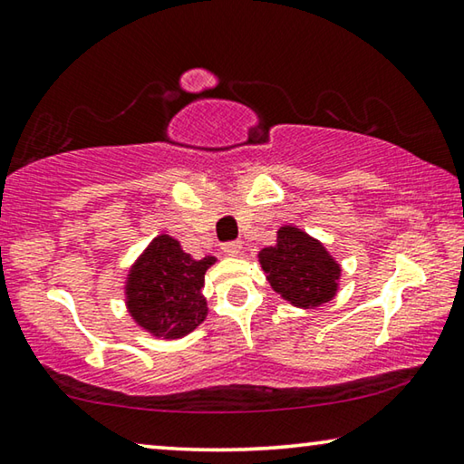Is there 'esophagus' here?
Masks as SVG:
<instances>
[{"mask_svg":"<svg viewBox=\"0 0 464 464\" xmlns=\"http://www.w3.org/2000/svg\"><path fill=\"white\" fill-rule=\"evenodd\" d=\"M223 251H225L227 256L237 257V256L241 254V241H229V243H225V246H223Z\"/></svg>","mask_w":464,"mask_h":464,"instance_id":"esophagus-1","label":"esophagus"}]
</instances>
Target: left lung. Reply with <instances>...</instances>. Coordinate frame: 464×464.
<instances>
[{"instance_id": "8db88e82", "label": "left lung", "mask_w": 464, "mask_h": 464, "mask_svg": "<svg viewBox=\"0 0 464 464\" xmlns=\"http://www.w3.org/2000/svg\"><path fill=\"white\" fill-rule=\"evenodd\" d=\"M272 290L298 309H315L340 290L342 266L319 239L296 225H282L276 243L257 254Z\"/></svg>"}]
</instances>
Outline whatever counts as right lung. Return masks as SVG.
<instances>
[{"mask_svg": "<svg viewBox=\"0 0 464 464\" xmlns=\"http://www.w3.org/2000/svg\"><path fill=\"white\" fill-rule=\"evenodd\" d=\"M215 256L192 257L176 237L157 235L124 280V304L130 319L157 340H179L207 319L204 274Z\"/></svg>", "mask_w": 464, "mask_h": 464, "instance_id": "right-lung-1", "label": "right lung"}]
</instances>
